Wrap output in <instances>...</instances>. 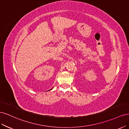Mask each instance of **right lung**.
<instances>
[{"mask_svg":"<svg viewBox=\"0 0 129 129\" xmlns=\"http://www.w3.org/2000/svg\"><path fill=\"white\" fill-rule=\"evenodd\" d=\"M52 89H51V90H52Z\"/></svg>","mask_w":129,"mask_h":129,"instance_id":"add662e5","label":"right lung"}]
</instances>
